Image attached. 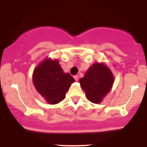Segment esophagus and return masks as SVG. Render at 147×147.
<instances>
[{
    "mask_svg": "<svg viewBox=\"0 0 147 147\" xmlns=\"http://www.w3.org/2000/svg\"><path fill=\"white\" fill-rule=\"evenodd\" d=\"M74 79L75 80V81H77V82H78V80H79V77H78V75H75V76H74Z\"/></svg>",
    "mask_w": 147,
    "mask_h": 147,
    "instance_id": "1",
    "label": "esophagus"
}]
</instances>
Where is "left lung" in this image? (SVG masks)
<instances>
[{"instance_id":"1","label":"left lung","mask_w":147,"mask_h":147,"mask_svg":"<svg viewBox=\"0 0 147 147\" xmlns=\"http://www.w3.org/2000/svg\"><path fill=\"white\" fill-rule=\"evenodd\" d=\"M89 101L100 104L112 90L115 77L105 63H95L87 69L79 80Z\"/></svg>"}]
</instances>
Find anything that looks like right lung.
<instances>
[{"mask_svg": "<svg viewBox=\"0 0 147 147\" xmlns=\"http://www.w3.org/2000/svg\"><path fill=\"white\" fill-rule=\"evenodd\" d=\"M32 83L47 103L56 105L63 101L75 79L65 72L56 59L46 57L33 70Z\"/></svg>", "mask_w": 147, "mask_h": 147, "instance_id": "1", "label": "right lung"}]
</instances>
